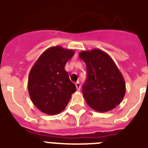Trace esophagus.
<instances>
[{
	"instance_id": "1",
	"label": "esophagus",
	"mask_w": 148,
	"mask_h": 148,
	"mask_svg": "<svg viewBox=\"0 0 148 148\" xmlns=\"http://www.w3.org/2000/svg\"><path fill=\"white\" fill-rule=\"evenodd\" d=\"M75 87H76L77 90H80V89H81L80 83H79V82H77L76 83H75Z\"/></svg>"
}]
</instances>
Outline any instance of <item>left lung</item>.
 <instances>
[{"label":"left lung","instance_id":"8db88e82","mask_svg":"<svg viewBox=\"0 0 148 148\" xmlns=\"http://www.w3.org/2000/svg\"><path fill=\"white\" fill-rule=\"evenodd\" d=\"M87 66L83 96L97 112L114 109L125 97L126 85L122 74L110 56L101 49L85 50L78 54Z\"/></svg>","mask_w":148,"mask_h":148}]
</instances>
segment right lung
Returning a JSON list of instances; mask_svg holds the SVG:
<instances>
[{"label": "right lung", "instance_id": "1", "mask_svg": "<svg viewBox=\"0 0 148 148\" xmlns=\"http://www.w3.org/2000/svg\"><path fill=\"white\" fill-rule=\"evenodd\" d=\"M75 52L61 46L48 48L29 74L28 91L34 105L43 113L56 115L64 110L76 91L64 67Z\"/></svg>", "mask_w": 148, "mask_h": 148}]
</instances>
